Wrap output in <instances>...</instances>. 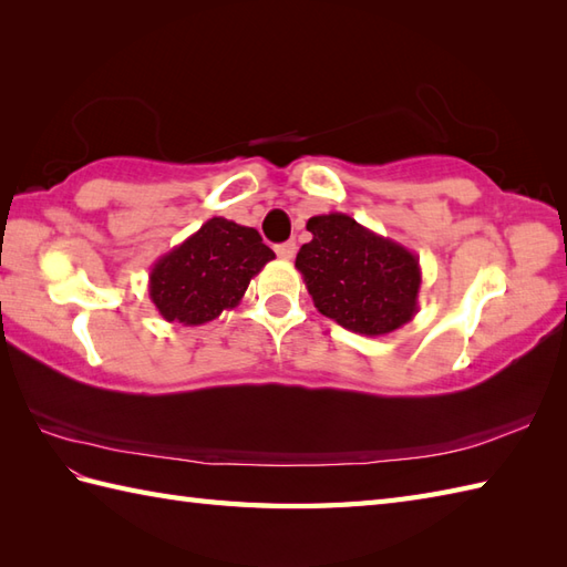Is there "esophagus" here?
Returning a JSON list of instances; mask_svg holds the SVG:
<instances>
[{
    "mask_svg": "<svg viewBox=\"0 0 567 567\" xmlns=\"http://www.w3.org/2000/svg\"><path fill=\"white\" fill-rule=\"evenodd\" d=\"M276 249V255H279L281 259H293L296 257V243L293 240H288V243H281V245H276L274 247Z\"/></svg>",
    "mask_w": 567,
    "mask_h": 567,
    "instance_id": "34e87169",
    "label": "esophagus"
}]
</instances>
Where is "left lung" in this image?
<instances>
[{"mask_svg": "<svg viewBox=\"0 0 567 567\" xmlns=\"http://www.w3.org/2000/svg\"><path fill=\"white\" fill-rule=\"evenodd\" d=\"M312 240L296 267L322 316L351 332L385 334L410 322L420 291V267L408 249L342 216L308 220Z\"/></svg>", "mask_w": 567, "mask_h": 567, "instance_id": "obj_1", "label": "left lung"}]
</instances>
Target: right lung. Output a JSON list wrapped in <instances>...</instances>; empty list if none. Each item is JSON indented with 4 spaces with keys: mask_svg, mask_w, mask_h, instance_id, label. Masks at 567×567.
I'll list each match as a JSON object with an SVG mask.
<instances>
[{
    "mask_svg": "<svg viewBox=\"0 0 567 567\" xmlns=\"http://www.w3.org/2000/svg\"><path fill=\"white\" fill-rule=\"evenodd\" d=\"M274 251L255 228L210 218L150 274V298L169 322L200 324L237 306Z\"/></svg>",
    "mask_w": 567,
    "mask_h": 567,
    "instance_id": "right-lung-1",
    "label": "right lung"
}]
</instances>
